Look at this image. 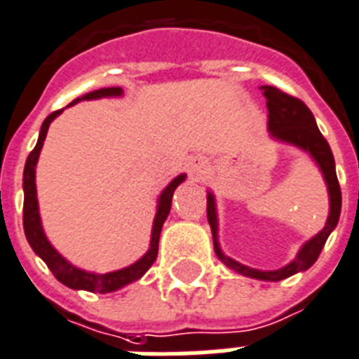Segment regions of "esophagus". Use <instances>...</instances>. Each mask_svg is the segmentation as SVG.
<instances>
[{"instance_id": "34e87169", "label": "esophagus", "mask_w": 359, "mask_h": 359, "mask_svg": "<svg viewBox=\"0 0 359 359\" xmlns=\"http://www.w3.org/2000/svg\"><path fill=\"white\" fill-rule=\"evenodd\" d=\"M188 169H190L191 177H196V179H201L207 168H205V162H203L201 158H191L190 162H188Z\"/></svg>"}]
</instances>
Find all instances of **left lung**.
Listing matches in <instances>:
<instances>
[{
  "mask_svg": "<svg viewBox=\"0 0 359 359\" xmlns=\"http://www.w3.org/2000/svg\"><path fill=\"white\" fill-rule=\"evenodd\" d=\"M262 95L266 98L268 108V134L273 141L287 143L300 151L307 152L315 160V163L320 169L324 177V182L328 186L330 197V212L326 225L320 233L309 238L306 244L302 245L296 257L289 264L278 268V270H259V268L245 266L242 262L231 259L222 251L218 240V210H216V197L212 191H207V218L212 229L214 251L225 266L235 270L236 273H242L245 278L261 279V281H281L298 272H306L307 268H311L315 261L320 255L324 244L332 231L337 227L341 214V188L335 175V160L330 149L328 141L324 140L320 130L317 126V121L313 117L311 109L298 98L290 97L287 93L279 91L276 87L262 86Z\"/></svg>",
  "mask_w": 359,
  "mask_h": 359,
  "instance_id": "1",
  "label": "left lung"
}]
</instances>
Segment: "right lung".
<instances>
[{"instance_id":"right-lung-1","label":"right lung","mask_w":359,"mask_h":359,"mask_svg":"<svg viewBox=\"0 0 359 359\" xmlns=\"http://www.w3.org/2000/svg\"><path fill=\"white\" fill-rule=\"evenodd\" d=\"M109 97H123V89L121 87H108V89H98V91L87 93L81 98H76L74 104L81 102V100H97V98H109ZM59 114H63V109L59 111H53L44 119L41 126V132H39V140H36L35 149L29 152V156L25 160L24 168V233L25 238L29 242L31 250L35 251L36 255L41 257L42 261L46 262V266L52 270V273L55 276L57 281H61L63 285H67L69 289L74 290H89V292H114V290H119L126 285L134 283L140 278H143V273L152 266V262L156 261L158 255V242H160V233H162L163 222L168 219V214L171 210V199H173V194L177 190V186L180 182H184L186 175H179L175 177L171 182H169L163 191L158 197L156 205V214H154V222H152V233H151V244H149V250L141 259H137L135 262H132L130 266H124L121 270H114V272L108 273H95L87 272V270H81V268L74 266L72 262H69L61 253H59L55 248L52 245V242L48 240L46 233L42 229L41 222V212H39V199H36V184H35V168L36 162H39V156H41V149L44 145V140H46L48 128L52 121L57 117Z\"/></svg>"}]
</instances>
